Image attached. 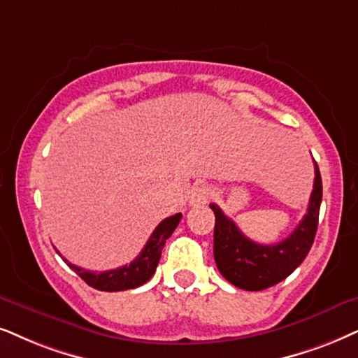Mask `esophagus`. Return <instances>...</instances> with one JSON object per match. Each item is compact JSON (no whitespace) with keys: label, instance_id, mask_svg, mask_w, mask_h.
I'll return each mask as SVG.
<instances>
[{"label":"esophagus","instance_id":"1","mask_svg":"<svg viewBox=\"0 0 358 358\" xmlns=\"http://www.w3.org/2000/svg\"><path fill=\"white\" fill-rule=\"evenodd\" d=\"M211 196V189L208 185H198V187H194L192 189V193H189V205L192 206H200V205H205V203L210 200Z\"/></svg>","mask_w":358,"mask_h":358}]
</instances>
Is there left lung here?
I'll return each instance as SVG.
<instances>
[{
  "mask_svg": "<svg viewBox=\"0 0 358 358\" xmlns=\"http://www.w3.org/2000/svg\"><path fill=\"white\" fill-rule=\"evenodd\" d=\"M314 170V189L306 216L299 226L278 244L251 241L218 205L211 203L210 206L215 213V261L223 278L233 286L244 291H262L286 279L306 259L317 233L322 201V178L315 162Z\"/></svg>",
  "mask_w": 358,
  "mask_h": 358,
  "instance_id": "obj_1",
  "label": "left lung"
}]
</instances>
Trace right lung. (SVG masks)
<instances>
[{
	"label": "right lung",
	"instance_id": "1",
	"mask_svg": "<svg viewBox=\"0 0 358 358\" xmlns=\"http://www.w3.org/2000/svg\"><path fill=\"white\" fill-rule=\"evenodd\" d=\"M180 220H182V213H176V215L162 221L155 228V231L152 233V236L147 241L142 252L130 264L122 266V268L103 271V273H94V271L78 268V266L71 264L66 257H62L61 255L59 256L64 259V262H67V266L71 269H74L79 274L80 279H84L90 287L97 289V291L115 292L135 289L145 284L152 278L153 273H155L158 261H160L162 256V250H164L166 239L171 236V233L178 226Z\"/></svg>",
	"mask_w": 358,
	"mask_h": 358
}]
</instances>
